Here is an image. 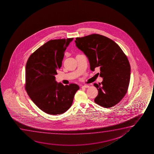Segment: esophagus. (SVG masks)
<instances>
[{
    "label": "esophagus",
    "mask_w": 154,
    "mask_h": 154,
    "mask_svg": "<svg viewBox=\"0 0 154 154\" xmlns=\"http://www.w3.org/2000/svg\"><path fill=\"white\" fill-rule=\"evenodd\" d=\"M89 86L87 85H85L84 86H82V88H89Z\"/></svg>",
    "instance_id": "esophagus-1"
}]
</instances>
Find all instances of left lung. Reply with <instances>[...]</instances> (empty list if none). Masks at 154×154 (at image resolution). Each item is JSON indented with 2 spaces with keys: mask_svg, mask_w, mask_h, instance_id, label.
<instances>
[{
  "mask_svg": "<svg viewBox=\"0 0 154 154\" xmlns=\"http://www.w3.org/2000/svg\"><path fill=\"white\" fill-rule=\"evenodd\" d=\"M76 46L88 57L91 70L100 68L103 78L99 85L95 103L102 107H112L120 102L128 88L131 66L126 55L113 40L99 34L77 37Z\"/></svg>",
  "mask_w": 154,
  "mask_h": 154,
  "instance_id": "8db88e82",
  "label": "left lung"
}]
</instances>
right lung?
Segmentation results:
<instances>
[{
	"instance_id": "add662e5",
	"label": "right lung",
	"mask_w": 154,
	"mask_h": 154,
	"mask_svg": "<svg viewBox=\"0 0 154 154\" xmlns=\"http://www.w3.org/2000/svg\"><path fill=\"white\" fill-rule=\"evenodd\" d=\"M73 38L48 41L30 56L25 72V89L32 101L47 114L66 112L72 106L78 85L64 86L55 81L65 51Z\"/></svg>"
}]
</instances>
